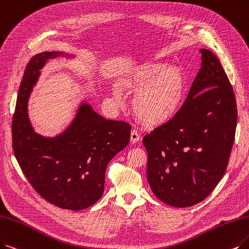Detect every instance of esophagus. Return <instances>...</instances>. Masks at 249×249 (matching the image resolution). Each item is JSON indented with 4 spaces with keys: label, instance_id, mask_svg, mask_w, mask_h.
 <instances>
[{
    "label": "esophagus",
    "instance_id": "obj_1",
    "mask_svg": "<svg viewBox=\"0 0 249 249\" xmlns=\"http://www.w3.org/2000/svg\"><path fill=\"white\" fill-rule=\"evenodd\" d=\"M139 140H140V135H139V133L136 130H133L131 132V142L134 144L137 143Z\"/></svg>",
    "mask_w": 249,
    "mask_h": 249
}]
</instances>
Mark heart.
Instances as JSON below:
<instances>
[{"instance_id":"b5f03b06","label":"heart","mask_w":249,"mask_h":249,"mask_svg":"<svg viewBox=\"0 0 249 249\" xmlns=\"http://www.w3.org/2000/svg\"><path fill=\"white\" fill-rule=\"evenodd\" d=\"M121 83L136 92L132 100L134 112L148 124L170 121L185 100L186 77L183 71L163 62L138 65Z\"/></svg>"}]
</instances>
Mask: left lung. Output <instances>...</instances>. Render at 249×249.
<instances>
[{"instance_id": "obj_1", "label": "left lung", "mask_w": 249, "mask_h": 249, "mask_svg": "<svg viewBox=\"0 0 249 249\" xmlns=\"http://www.w3.org/2000/svg\"><path fill=\"white\" fill-rule=\"evenodd\" d=\"M201 68L178 113L147 134V180L162 202L189 207L212 193L226 173L234 144L237 107L217 57L200 49Z\"/></svg>"}]
</instances>
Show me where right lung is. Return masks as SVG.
<instances>
[{
    "instance_id": "right-lung-1",
    "label": "right lung",
    "mask_w": 249,
    "mask_h": 249,
    "mask_svg": "<svg viewBox=\"0 0 249 249\" xmlns=\"http://www.w3.org/2000/svg\"><path fill=\"white\" fill-rule=\"evenodd\" d=\"M57 57L75 56L45 51L27 64L12 122L13 150L28 182L44 199L64 210L82 211L103 195L106 167L130 142L132 126L104 118L83 99L61 133L54 137L36 133L29 118L28 101L41 71Z\"/></svg>"
}]
</instances>
